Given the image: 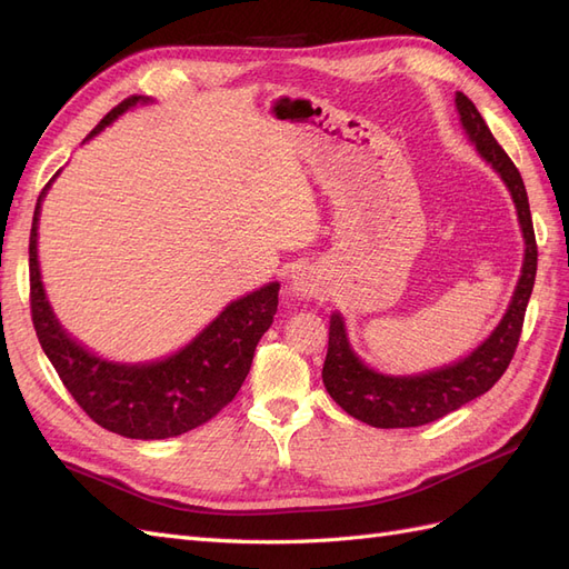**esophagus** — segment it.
Segmentation results:
<instances>
[{
  "instance_id": "esophagus-1",
  "label": "esophagus",
  "mask_w": 569,
  "mask_h": 569,
  "mask_svg": "<svg viewBox=\"0 0 569 569\" xmlns=\"http://www.w3.org/2000/svg\"><path fill=\"white\" fill-rule=\"evenodd\" d=\"M291 295L299 299H320L325 295V284L320 274L311 268H301L291 274Z\"/></svg>"
}]
</instances>
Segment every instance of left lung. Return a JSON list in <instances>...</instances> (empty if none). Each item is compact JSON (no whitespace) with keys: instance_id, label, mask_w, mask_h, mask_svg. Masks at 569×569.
<instances>
[{"instance_id":"1","label":"left lung","mask_w":569,"mask_h":569,"mask_svg":"<svg viewBox=\"0 0 569 569\" xmlns=\"http://www.w3.org/2000/svg\"><path fill=\"white\" fill-rule=\"evenodd\" d=\"M456 107L465 134L470 137L479 157L501 176L515 201V209H518L525 237L522 274L512 291L506 316L489 339L481 341L470 356L460 358L458 363L420 375L393 377L368 368L353 353L341 316L335 313L330 318V341H327L322 366L325 389L349 416L380 429L420 427L435 422L460 406L470 403L477 396L487 393L501 380L515 349H518L525 311L533 289V278H537V237H533L529 199L520 170L515 168L503 147L493 140L485 118L462 92H456Z\"/></svg>"}]
</instances>
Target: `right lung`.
Returning a JSON list of instances; mask_svg holds the SVG:
<instances>
[{
	"label": "right lung",
	"mask_w": 569,
	"mask_h": 569,
	"mask_svg": "<svg viewBox=\"0 0 569 569\" xmlns=\"http://www.w3.org/2000/svg\"><path fill=\"white\" fill-rule=\"evenodd\" d=\"M147 97H128L88 134L94 137ZM51 184V182H49ZM30 230V313L42 351L78 406L109 432L128 439H168L216 418L244 385L256 343L278 313L280 284L270 282L232 301L178 353L153 363H113L66 335L47 301L38 263L40 206Z\"/></svg>",
	"instance_id": "right-lung-1"
}]
</instances>
